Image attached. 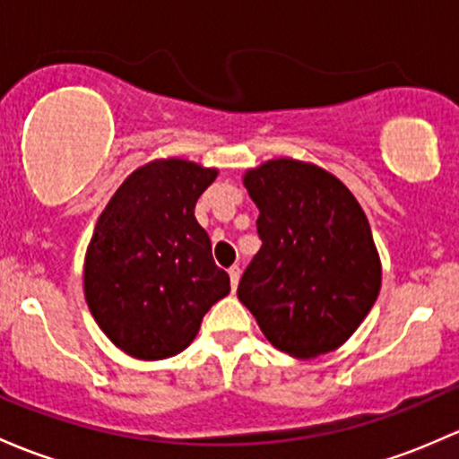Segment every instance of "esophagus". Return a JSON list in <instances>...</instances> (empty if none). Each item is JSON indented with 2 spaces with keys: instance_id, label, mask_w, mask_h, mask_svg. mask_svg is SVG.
Masks as SVG:
<instances>
[{
  "instance_id": "1",
  "label": "esophagus",
  "mask_w": 459,
  "mask_h": 459,
  "mask_svg": "<svg viewBox=\"0 0 459 459\" xmlns=\"http://www.w3.org/2000/svg\"><path fill=\"white\" fill-rule=\"evenodd\" d=\"M239 274H242V270H239V266L229 268V277H230V286H233V290H235V288H238V283H239Z\"/></svg>"
}]
</instances>
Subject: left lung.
Listing matches in <instances>:
<instances>
[{
	"instance_id": "1",
	"label": "left lung",
	"mask_w": 459,
	"mask_h": 459,
	"mask_svg": "<svg viewBox=\"0 0 459 459\" xmlns=\"http://www.w3.org/2000/svg\"><path fill=\"white\" fill-rule=\"evenodd\" d=\"M262 248L238 297L279 351L315 359L359 330L383 266L365 211L334 173L274 158L244 173Z\"/></svg>"
}]
</instances>
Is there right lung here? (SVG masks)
Instances as JSON below:
<instances>
[{
    "instance_id": "add662e5",
    "label": "right lung",
    "mask_w": 459,
    "mask_h": 459,
    "mask_svg": "<svg viewBox=\"0 0 459 459\" xmlns=\"http://www.w3.org/2000/svg\"><path fill=\"white\" fill-rule=\"evenodd\" d=\"M215 178L217 169L158 158L125 178L96 221L85 250V301L105 336L134 359L180 354L211 306L230 292L193 215Z\"/></svg>"
}]
</instances>
